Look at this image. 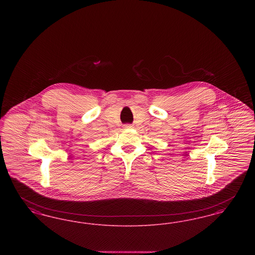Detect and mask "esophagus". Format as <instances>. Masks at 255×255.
Wrapping results in <instances>:
<instances>
[{"instance_id":"esophagus-1","label":"esophagus","mask_w":255,"mask_h":255,"mask_svg":"<svg viewBox=\"0 0 255 255\" xmlns=\"http://www.w3.org/2000/svg\"><path fill=\"white\" fill-rule=\"evenodd\" d=\"M133 126L132 125H130V124H126V125H124V129H131Z\"/></svg>"}]
</instances>
